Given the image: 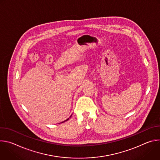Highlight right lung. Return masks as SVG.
Returning a JSON list of instances; mask_svg holds the SVG:
<instances>
[{
	"label": "right lung",
	"mask_w": 160,
	"mask_h": 160,
	"mask_svg": "<svg viewBox=\"0 0 160 160\" xmlns=\"http://www.w3.org/2000/svg\"><path fill=\"white\" fill-rule=\"evenodd\" d=\"M71 117H72V116H71ZM69 120V118H68V119H67V120H64V122H61V123H63V122H66V121H67V120Z\"/></svg>",
	"instance_id": "add662e5"
}]
</instances>
